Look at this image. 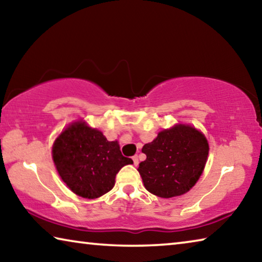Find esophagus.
Returning a JSON list of instances; mask_svg holds the SVG:
<instances>
[{"label": "esophagus", "instance_id": "esophagus-1", "mask_svg": "<svg viewBox=\"0 0 262 262\" xmlns=\"http://www.w3.org/2000/svg\"><path fill=\"white\" fill-rule=\"evenodd\" d=\"M133 162H134V165H135V166L139 165V157H137V156L133 157Z\"/></svg>", "mask_w": 262, "mask_h": 262}]
</instances>
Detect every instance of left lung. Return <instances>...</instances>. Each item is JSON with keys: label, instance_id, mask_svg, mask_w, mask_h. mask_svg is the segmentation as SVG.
Instances as JSON below:
<instances>
[{"label": "left lung", "instance_id": "8db88e82", "mask_svg": "<svg viewBox=\"0 0 262 262\" xmlns=\"http://www.w3.org/2000/svg\"><path fill=\"white\" fill-rule=\"evenodd\" d=\"M147 159L139 170L144 187L161 198H173L193 187L205 168L209 145L202 133L178 125L158 133L142 148Z\"/></svg>", "mask_w": 262, "mask_h": 262}]
</instances>
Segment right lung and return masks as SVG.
<instances>
[{
    "instance_id": "add662e5",
    "label": "right lung",
    "mask_w": 262,
    "mask_h": 262,
    "mask_svg": "<svg viewBox=\"0 0 262 262\" xmlns=\"http://www.w3.org/2000/svg\"><path fill=\"white\" fill-rule=\"evenodd\" d=\"M52 152L62 180L75 194L85 199L107 193L120 168L133 164L121 154L117 141H107L103 133L81 121L61 133Z\"/></svg>"
}]
</instances>
